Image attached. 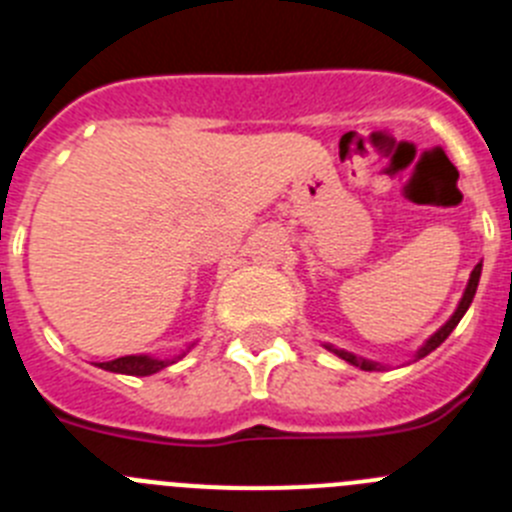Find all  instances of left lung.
<instances>
[{"label": "left lung", "mask_w": 512, "mask_h": 512, "mask_svg": "<svg viewBox=\"0 0 512 512\" xmlns=\"http://www.w3.org/2000/svg\"><path fill=\"white\" fill-rule=\"evenodd\" d=\"M479 277H482V261H479V264L472 269V274H469V282H467V287H464V295H461V300H459V305H456V310L451 312V318L446 320V323H443L441 328H438L436 333H433V336L425 338L423 346H418V351H415V354H413V361H420V359H423V356H428V354H431V351H436V348L441 346V343L451 336V330H454L456 325H459V320L464 318V312L469 310V305H472L474 295H477ZM323 346L328 348L330 354H336L338 359L348 361V364L359 366V369H364V372H384V369H387V366L379 364V361L364 359V356H359V354H351V351H346V348L333 346V343H323Z\"/></svg>", "instance_id": "1"}]
</instances>
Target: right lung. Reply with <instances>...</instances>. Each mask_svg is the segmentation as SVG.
I'll list each match as a JSON object with an SVG mask.
<instances>
[{"mask_svg": "<svg viewBox=\"0 0 512 512\" xmlns=\"http://www.w3.org/2000/svg\"><path fill=\"white\" fill-rule=\"evenodd\" d=\"M194 346H197V341H192L187 348H182V351L174 356L130 354V356H120V359H112V361H99V364H94V366H99V369H104V372L130 374V377H151V374L161 372V369H166V366H171V364H176L179 359H184V356H187Z\"/></svg>", "mask_w": 512, "mask_h": 512, "instance_id": "right-lung-1", "label": "right lung"}]
</instances>
